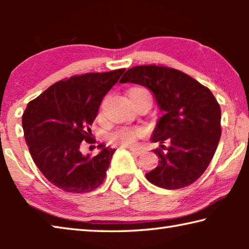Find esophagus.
<instances>
[{
    "instance_id": "1",
    "label": "esophagus",
    "mask_w": 249,
    "mask_h": 249,
    "mask_svg": "<svg viewBox=\"0 0 249 249\" xmlns=\"http://www.w3.org/2000/svg\"><path fill=\"white\" fill-rule=\"evenodd\" d=\"M129 151L130 153H133L134 155H136V156H140V155H142V150H140V149H136V148H132V147H129Z\"/></svg>"
}]
</instances>
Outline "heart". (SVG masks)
<instances>
[{
  "mask_svg": "<svg viewBox=\"0 0 249 249\" xmlns=\"http://www.w3.org/2000/svg\"><path fill=\"white\" fill-rule=\"evenodd\" d=\"M130 94H149V92L144 88H133L128 91V95ZM141 132L138 129H129V128H123L115 132L111 136V142L115 145L121 146H132L134 145L136 138L140 136Z\"/></svg>",
  "mask_w": 249,
  "mask_h": 249,
  "instance_id": "obj_1",
  "label": "heart"
}]
</instances>
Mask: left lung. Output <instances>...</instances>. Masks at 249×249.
<instances>
[{
    "mask_svg": "<svg viewBox=\"0 0 249 249\" xmlns=\"http://www.w3.org/2000/svg\"><path fill=\"white\" fill-rule=\"evenodd\" d=\"M120 82L147 88L161 112L150 141L165 151L154 150L159 163L146 174L147 180L174 190L199 179L221 138V107L212 92L190 75L158 66L130 68Z\"/></svg>",
    "mask_w": 249,
    "mask_h": 249,
    "instance_id": "left-lung-1",
    "label": "left lung"
}]
</instances>
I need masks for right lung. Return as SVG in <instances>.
I'll return each instance as SVG.
<instances>
[{"label": "right lung", "instance_id": "right-lung-1", "mask_svg": "<svg viewBox=\"0 0 249 249\" xmlns=\"http://www.w3.org/2000/svg\"><path fill=\"white\" fill-rule=\"evenodd\" d=\"M125 69L61 80L31 101L22 124L29 153L50 183L66 192L86 193L103 182L114 148L100 144L91 157L80 151L91 140L89 126L101 102Z\"/></svg>", "mask_w": 249, "mask_h": 249}]
</instances>
